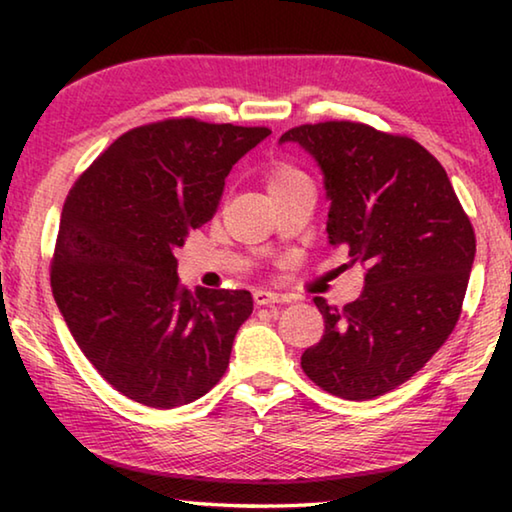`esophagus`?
Segmentation results:
<instances>
[{
  "mask_svg": "<svg viewBox=\"0 0 512 512\" xmlns=\"http://www.w3.org/2000/svg\"><path fill=\"white\" fill-rule=\"evenodd\" d=\"M253 298H255L257 305H275V302H289V298L284 296V293L268 291V289H257L253 293Z\"/></svg>",
  "mask_w": 512,
  "mask_h": 512,
  "instance_id": "34e87169",
  "label": "esophagus"
}]
</instances>
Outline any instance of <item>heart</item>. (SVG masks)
Listing matches in <instances>:
<instances>
[{"label": "heart", "mask_w": 512, "mask_h": 512, "mask_svg": "<svg viewBox=\"0 0 512 512\" xmlns=\"http://www.w3.org/2000/svg\"><path fill=\"white\" fill-rule=\"evenodd\" d=\"M305 178H307L305 173L293 167V164H289V162H275L273 167L266 171L268 194L273 196V194L282 192V189H287L293 183H298V180H305Z\"/></svg>", "instance_id": "heart-1"}]
</instances>
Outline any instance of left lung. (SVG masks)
<instances>
[{"instance_id": "obj_1", "label": "left lung", "mask_w": 512, "mask_h": 512, "mask_svg": "<svg viewBox=\"0 0 512 512\" xmlns=\"http://www.w3.org/2000/svg\"><path fill=\"white\" fill-rule=\"evenodd\" d=\"M323 171L327 241L366 268L345 307L314 298L325 334L300 366L323 391L375 400L411 379L461 316L474 264L472 223L447 171L411 137L354 121L305 124L280 137Z\"/></svg>"}]
</instances>
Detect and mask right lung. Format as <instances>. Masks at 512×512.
I'll use <instances>...</instances> for the list:
<instances>
[{
  "instance_id": "add662e5",
  "label": "right lung",
  "mask_w": 512,
  "mask_h": 512,
  "mask_svg": "<svg viewBox=\"0 0 512 512\" xmlns=\"http://www.w3.org/2000/svg\"><path fill=\"white\" fill-rule=\"evenodd\" d=\"M268 135L192 117L146 124L69 189L51 291L85 357L128 400L176 409L228 368L253 296L180 287L173 250L212 219L232 164Z\"/></svg>"
}]
</instances>
